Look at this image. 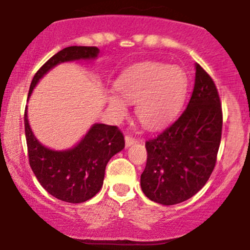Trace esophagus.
<instances>
[{
  "instance_id": "34e87169",
  "label": "esophagus",
  "mask_w": 250,
  "mask_h": 250,
  "mask_svg": "<svg viewBox=\"0 0 250 250\" xmlns=\"http://www.w3.org/2000/svg\"><path fill=\"white\" fill-rule=\"evenodd\" d=\"M133 143H136V140L132 137V136H128V135L125 136V144H126V146H132Z\"/></svg>"
}]
</instances>
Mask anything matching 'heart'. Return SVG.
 I'll list each match as a JSON object with an SVG mask.
<instances>
[{
	"label": "heart",
	"instance_id": "heart-1",
	"mask_svg": "<svg viewBox=\"0 0 250 250\" xmlns=\"http://www.w3.org/2000/svg\"><path fill=\"white\" fill-rule=\"evenodd\" d=\"M115 90L130 104H137L136 113L146 127H156L176 115L188 90L185 73L176 66L143 62L117 79ZM108 106L123 117L126 104L117 95L108 97Z\"/></svg>",
	"mask_w": 250,
	"mask_h": 250
}]
</instances>
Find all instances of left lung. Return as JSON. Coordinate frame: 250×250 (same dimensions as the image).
I'll return each mask as SVG.
<instances>
[{"label":"left lung","mask_w":250,"mask_h":250,"mask_svg":"<svg viewBox=\"0 0 250 250\" xmlns=\"http://www.w3.org/2000/svg\"><path fill=\"white\" fill-rule=\"evenodd\" d=\"M223 112L217 86L196 63L195 85L184 112L146 142L141 188L149 200L171 206L187 201L209 179L221 140Z\"/></svg>","instance_id":"obj_1"}]
</instances>
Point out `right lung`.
Segmentation results:
<instances>
[{
	"mask_svg": "<svg viewBox=\"0 0 250 250\" xmlns=\"http://www.w3.org/2000/svg\"><path fill=\"white\" fill-rule=\"evenodd\" d=\"M99 53L97 47L78 45L56 53L35 74L29 97L49 69L68 61L92 60ZM24 122L30 166L36 178L51 196L65 202L82 203L94 197L104 185L108 161L125 146L124 135L117 126L94 124L76 146L67 150H51L33 135L27 119V107Z\"/></svg>",
	"mask_w": 250,
	"mask_h": 250,
	"instance_id": "1",
	"label": "right lung"
}]
</instances>
